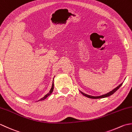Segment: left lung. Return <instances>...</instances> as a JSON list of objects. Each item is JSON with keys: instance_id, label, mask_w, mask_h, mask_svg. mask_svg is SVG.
<instances>
[{"instance_id": "8db88e82", "label": "left lung", "mask_w": 132, "mask_h": 132, "mask_svg": "<svg viewBox=\"0 0 132 132\" xmlns=\"http://www.w3.org/2000/svg\"><path fill=\"white\" fill-rule=\"evenodd\" d=\"M122 83H121V84H120L118 87H117L116 88H114V89H113L112 91H111V92H109L108 93H107L106 94H105V95H101V96H90V95H87V94H85L84 93L82 92L81 91H80V92H81V94H82L83 95L87 97H88V98H105V97H108V96H111L112 95H113L114 92H116V91L119 89L120 88V87H121V86L122 85Z\"/></svg>"}]
</instances>
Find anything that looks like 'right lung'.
Instances as JSON below:
<instances>
[{
	"mask_svg": "<svg viewBox=\"0 0 132 132\" xmlns=\"http://www.w3.org/2000/svg\"><path fill=\"white\" fill-rule=\"evenodd\" d=\"M53 88H54V84H53V82H52V87H51V89H50V92H48L47 95H45L43 97V98H42L41 99H40V100H38L37 101H42V100H44V99H45L48 96H49L51 93H52V92H53Z\"/></svg>",
	"mask_w": 132,
	"mask_h": 132,
	"instance_id": "right-lung-1",
	"label": "right lung"
}]
</instances>
